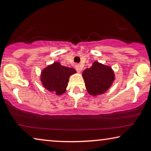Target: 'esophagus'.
Here are the masks:
<instances>
[{"instance_id":"obj_1","label":"esophagus","mask_w":151,"mask_h":151,"mask_svg":"<svg viewBox=\"0 0 151 151\" xmlns=\"http://www.w3.org/2000/svg\"><path fill=\"white\" fill-rule=\"evenodd\" d=\"M75 68H76V70L78 72V73H80L81 70H82V66H81L80 64H76L75 65Z\"/></svg>"}]
</instances>
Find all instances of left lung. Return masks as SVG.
I'll list each match as a JSON object with an SVG mask.
<instances>
[{
  "label": "left lung",
  "instance_id": "1",
  "mask_svg": "<svg viewBox=\"0 0 151 151\" xmlns=\"http://www.w3.org/2000/svg\"><path fill=\"white\" fill-rule=\"evenodd\" d=\"M85 87L90 95L96 96L107 91L115 79L111 67L94 62L92 66L83 72Z\"/></svg>",
  "mask_w": 151,
  "mask_h": 151
}]
</instances>
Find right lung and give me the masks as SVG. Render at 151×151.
I'll list each match as a JSON object with an SVG mask.
<instances>
[{
  "mask_svg": "<svg viewBox=\"0 0 151 151\" xmlns=\"http://www.w3.org/2000/svg\"><path fill=\"white\" fill-rule=\"evenodd\" d=\"M73 68L62 66L54 63L42 71L41 81L44 87L50 91L60 95L66 92L70 76L76 73Z\"/></svg>",
  "mask_w": 151,
  "mask_h": 151,
  "instance_id": "right-lung-1",
  "label": "right lung"
}]
</instances>
